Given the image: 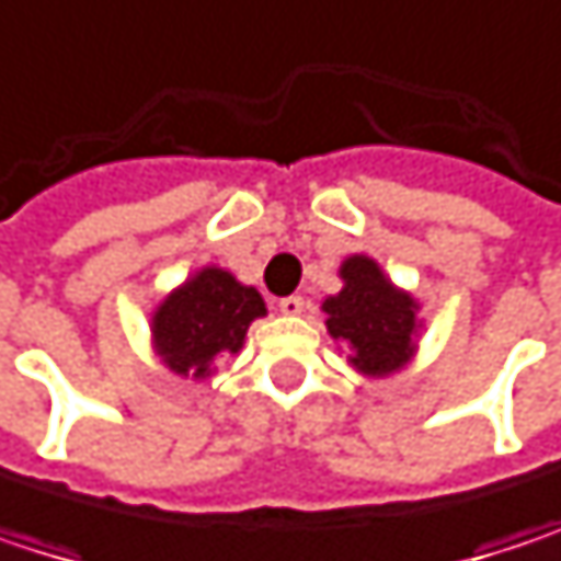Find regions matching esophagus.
<instances>
[{
	"mask_svg": "<svg viewBox=\"0 0 561 561\" xmlns=\"http://www.w3.org/2000/svg\"><path fill=\"white\" fill-rule=\"evenodd\" d=\"M279 311L282 314H301L305 311V298L301 295H285V298H279Z\"/></svg>",
	"mask_w": 561,
	"mask_h": 561,
	"instance_id": "esophagus-1",
	"label": "esophagus"
}]
</instances>
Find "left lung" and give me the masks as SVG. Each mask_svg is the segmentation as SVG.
Instances as JSON below:
<instances>
[{"mask_svg":"<svg viewBox=\"0 0 561 561\" xmlns=\"http://www.w3.org/2000/svg\"><path fill=\"white\" fill-rule=\"evenodd\" d=\"M344 288L321 308L328 331L351 347V364L367 377L399 370L415 351V301L399 291L370 256H351L341 266Z\"/></svg>","mask_w":561,"mask_h":561,"instance_id":"1","label":"left lung"}]
</instances>
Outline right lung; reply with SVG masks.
I'll use <instances>...</instances> for the list:
<instances>
[{"label":"right lung","instance_id":"1","mask_svg":"<svg viewBox=\"0 0 561 561\" xmlns=\"http://www.w3.org/2000/svg\"><path fill=\"white\" fill-rule=\"evenodd\" d=\"M266 314V301L253 285L207 266L174 288L152 314V341L165 367L178 377L204 380L220 354L243 347L247 328Z\"/></svg>","mask_w":561,"mask_h":561}]
</instances>
